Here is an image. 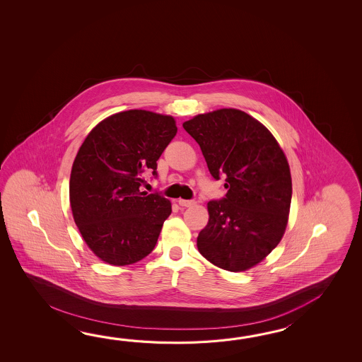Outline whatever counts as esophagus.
Instances as JSON below:
<instances>
[{"label":"esophagus","mask_w":362,"mask_h":362,"mask_svg":"<svg viewBox=\"0 0 362 362\" xmlns=\"http://www.w3.org/2000/svg\"><path fill=\"white\" fill-rule=\"evenodd\" d=\"M177 202L178 204L182 206V207H192V206L195 204L194 200L178 199Z\"/></svg>","instance_id":"34e87169"}]
</instances>
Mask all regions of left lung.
<instances>
[{"mask_svg":"<svg viewBox=\"0 0 362 362\" xmlns=\"http://www.w3.org/2000/svg\"><path fill=\"white\" fill-rule=\"evenodd\" d=\"M198 142L211 175L228 192L208 202L197 246L229 272H245L277 247L288 221L293 182L284 150L269 129L237 108H220L182 124Z\"/></svg>","mask_w":362,"mask_h":362,"instance_id":"obj_1","label":"left lung"}]
</instances>
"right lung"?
Instances as JSON below:
<instances>
[{
	"label": "right lung",
	"mask_w": 362,
	"mask_h": 362,
	"mask_svg": "<svg viewBox=\"0 0 362 362\" xmlns=\"http://www.w3.org/2000/svg\"><path fill=\"white\" fill-rule=\"evenodd\" d=\"M177 133L176 120L146 110L103 119L84 139L72 164L69 203L85 243L102 262L124 267L154 250L170 200L141 192L144 173Z\"/></svg>",
	"instance_id": "right-lung-1"
}]
</instances>
